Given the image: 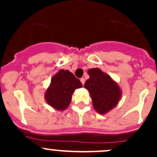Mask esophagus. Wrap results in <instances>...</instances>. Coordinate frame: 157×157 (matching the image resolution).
<instances>
[{"instance_id":"34e87169","label":"esophagus","mask_w":157,"mask_h":157,"mask_svg":"<svg viewBox=\"0 0 157 157\" xmlns=\"http://www.w3.org/2000/svg\"><path fill=\"white\" fill-rule=\"evenodd\" d=\"M80 82H81L82 84L84 85V83H85V79H84V78H81V79H80Z\"/></svg>"}]
</instances>
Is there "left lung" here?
<instances>
[{
	"instance_id": "obj_1",
	"label": "left lung",
	"mask_w": 157,
	"mask_h": 157,
	"mask_svg": "<svg viewBox=\"0 0 157 157\" xmlns=\"http://www.w3.org/2000/svg\"><path fill=\"white\" fill-rule=\"evenodd\" d=\"M88 74L90 78L84 87L90 93L95 110L105 115L118 105L122 92L116 81L98 67L89 69Z\"/></svg>"
}]
</instances>
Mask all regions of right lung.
Segmentation results:
<instances>
[{
  "label": "right lung",
  "instance_id": "1",
  "mask_svg": "<svg viewBox=\"0 0 157 157\" xmlns=\"http://www.w3.org/2000/svg\"><path fill=\"white\" fill-rule=\"evenodd\" d=\"M83 86L80 80L67 70L61 69L52 77L45 93V99L52 108L64 111L69 106L73 93Z\"/></svg>",
  "mask_w": 157,
  "mask_h": 157
}]
</instances>
